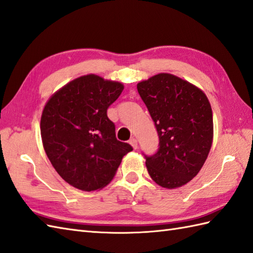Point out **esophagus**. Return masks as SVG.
I'll return each instance as SVG.
<instances>
[{"mask_svg":"<svg viewBox=\"0 0 253 253\" xmlns=\"http://www.w3.org/2000/svg\"><path fill=\"white\" fill-rule=\"evenodd\" d=\"M130 145L132 146V147L134 148V149H136L137 148V139L136 138H134V137H132L131 139H130Z\"/></svg>","mask_w":253,"mask_h":253,"instance_id":"esophagus-1","label":"esophagus"}]
</instances>
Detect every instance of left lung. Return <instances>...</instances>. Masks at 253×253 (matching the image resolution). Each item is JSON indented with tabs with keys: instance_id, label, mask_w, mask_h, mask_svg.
<instances>
[{
	"instance_id": "obj_1",
	"label": "left lung",
	"mask_w": 253,
	"mask_h": 253,
	"mask_svg": "<svg viewBox=\"0 0 253 253\" xmlns=\"http://www.w3.org/2000/svg\"><path fill=\"white\" fill-rule=\"evenodd\" d=\"M137 91L159 135L157 154L146 157L149 175L161 187H181L197 175L211 149L209 99L203 89L165 72L138 82Z\"/></svg>"
}]
</instances>
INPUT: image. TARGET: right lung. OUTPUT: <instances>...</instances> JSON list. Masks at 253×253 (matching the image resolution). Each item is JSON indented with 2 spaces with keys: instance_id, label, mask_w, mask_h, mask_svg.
Here are the masks:
<instances>
[{
  "instance_id": "right-lung-1",
  "label": "right lung",
  "mask_w": 253,
  "mask_h": 253,
  "mask_svg": "<svg viewBox=\"0 0 253 253\" xmlns=\"http://www.w3.org/2000/svg\"><path fill=\"white\" fill-rule=\"evenodd\" d=\"M123 84L85 75L48 98L41 116V137L47 158L63 179L84 192L102 189L114 178L131 145L116 137L107 109Z\"/></svg>"
}]
</instances>
